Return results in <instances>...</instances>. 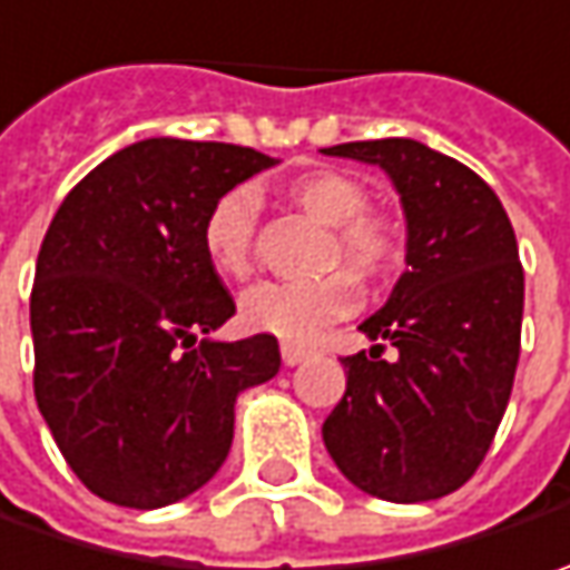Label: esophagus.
Returning <instances> with one entry per match:
<instances>
[{
  "mask_svg": "<svg viewBox=\"0 0 570 570\" xmlns=\"http://www.w3.org/2000/svg\"><path fill=\"white\" fill-rule=\"evenodd\" d=\"M281 357H284L286 366H296V363H303V360L309 357V351H306L303 344H293V341H284V344H281Z\"/></svg>",
  "mask_w": 570,
  "mask_h": 570,
  "instance_id": "34e87169",
  "label": "esophagus"
}]
</instances>
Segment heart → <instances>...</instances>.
I'll return each mask as SVG.
<instances>
[{
    "label": "heart",
    "mask_w": 570,
    "mask_h": 570,
    "mask_svg": "<svg viewBox=\"0 0 570 570\" xmlns=\"http://www.w3.org/2000/svg\"><path fill=\"white\" fill-rule=\"evenodd\" d=\"M284 197L332 226L328 261H347L363 281H383L402 261L399 226L385 213L366 210V190L344 171L312 168L284 185ZM255 216L258 200L236 187L213 200L200 226V245L210 267L223 281H245L255 267ZM351 271H332L299 284H261L242 296V322L261 334L284 341H312L322 328L344 318L357 306V281Z\"/></svg>",
    "instance_id": "b5f03b06"
}]
</instances>
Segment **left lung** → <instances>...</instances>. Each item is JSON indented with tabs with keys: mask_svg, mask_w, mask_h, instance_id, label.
Instances as JSON below:
<instances>
[{
	"mask_svg": "<svg viewBox=\"0 0 570 570\" xmlns=\"http://www.w3.org/2000/svg\"><path fill=\"white\" fill-rule=\"evenodd\" d=\"M325 156L380 165L402 197L405 274L344 357V399L322 424L325 446L360 491L417 504L475 475L513 389L523 267L498 194L462 161L417 139H363ZM385 343L396 357L382 360Z\"/></svg>",
	"mask_w": 570,
	"mask_h": 570,
	"instance_id": "left-lung-1",
	"label": "left lung"
}]
</instances>
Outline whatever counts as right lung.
<instances>
[{"label":"right lung","instance_id":"right-lung-1","mask_svg":"<svg viewBox=\"0 0 570 570\" xmlns=\"http://www.w3.org/2000/svg\"><path fill=\"white\" fill-rule=\"evenodd\" d=\"M271 165L233 142L142 139L53 216L31 289L35 399L101 501L156 510L204 488L229 456L238 392L277 376L274 334L210 337L236 303L200 245L213 200Z\"/></svg>","mask_w":570,"mask_h":570}]
</instances>
